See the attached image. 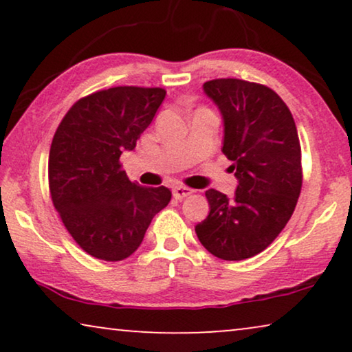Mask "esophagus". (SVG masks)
I'll return each instance as SVG.
<instances>
[{"label":"esophagus","instance_id":"1","mask_svg":"<svg viewBox=\"0 0 352 352\" xmlns=\"http://www.w3.org/2000/svg\"><path fill=\"white\" fill-rule=\"evenodd\" d=\"M190 194H194V190L190 189V187H182V186H177L173 189V197H175L176 200H182L186 199V197H189Z\"/></svg>","mask_w":352,"mask_h":352}]
</instances>
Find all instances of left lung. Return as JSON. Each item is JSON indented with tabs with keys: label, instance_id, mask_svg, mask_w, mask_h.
I'll return each instance as SVG.
<instances>
[{
	"label": "left lung",
	"instance_id": "1",
	"mask_svg": "<svg viewBox=\"0 0 352 352\" xmlns=\"http://www.w3.org/2000/svg\"><path fill=\"white\" fill-rule=\"evenodd\" d=\"M204 89L223 113V153L239 186L230 199L205 192L210 214L195 232L216 258L242 261L266 250L295 211L302 186L300 138L290 109L267 86L216 78Z\"/></svg>",
	"mask_w": 352,
	"mask_h": 352
}]
</instances>
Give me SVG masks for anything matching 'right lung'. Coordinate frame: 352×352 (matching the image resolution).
<instances>
[{
    "instance_id": "right-lung-1",
    "label": "right lung",
    "mask_w": 352,
    "mask_h": 352,
    "mask_svg": "<svg viewBox=\"0 0 352 352\" xmlns=\"http://www.w3.org/2000/svg\"><path fill=\"white\" fill-rule=\"evenodd\" d=\"M165 94L163 88L142 86L96 91L76 100L56 129L47 162L51 200L91 256L112 263L131 256L153 216L170 204V189L131 182L120 163Z\"/></svg>"
}]
</instances>
